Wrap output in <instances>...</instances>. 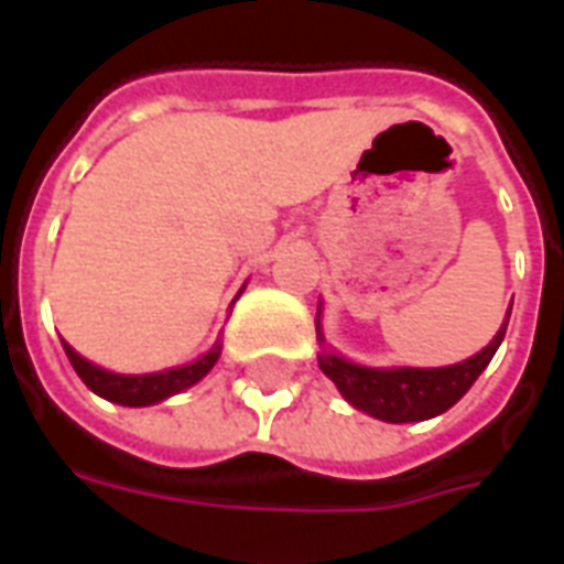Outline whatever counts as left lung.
<instances>
[{"label":"left lung","mask_w":564,"mask_h":564,"mask_svg":"<svg viewBox=\"0 0 564 564\" xmlns=\"http://www.w3.org/2000/svg\"><path fill=\"white\" fill-rule=\"evenodd\" d=\"M510 317V311H508ZM508 319L498 329V335L484 347L480 354L465 359L459 366L447 368H362L347 362L335 354H319L323 375L341 390L347 402L356 411L387 420V423H420L429 416L444 414L447 408L459 402L471 383L480 378V371L496 356L498 344L505 338ZM319 332V329H317ZM323 341V335H319Z\"/></svg>","instance_id":"obj_1"}]
</instances>
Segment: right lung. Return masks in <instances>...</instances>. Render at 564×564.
Listing matches in <instances>:
<instances>
[{
  "mask_svg": "<svg viewBox=\"0 0 564 564\" xmlns=\"http://www.w3.org/2000/svg\"><path fill=\"white\" fill-rule=\"evenodd\" d=\"M66 356L72 368L78 371V378L90 387L96 395H102L108 402L117 404H127V408H144V404H156L162 399H169L174 392L186 390V387H193L198 380L208 375L214 362H217V356H220V344H214V350L205 354L196 362H189L184 368H169V371H156V375H111V371H105V368L93 366L87 362L84 356H78L66 341Z\"/></svg>",
  "mask_w": 564,
  "mask_h": 564,
  "instance_id": "add662e5",
  "label": "right lung"
}]
</instances>
